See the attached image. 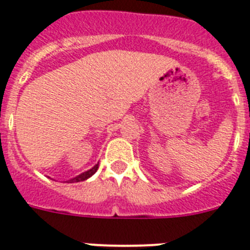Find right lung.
Returning <instances> with one entry per match:
<instances>
[{"label": "right lung", "instance_id": "right-lung-1", "mask_svg": "<svg viewBox=\"0 0 250 250\" xmlns=\"http://www.w3.org/2000/svg\"><path fill=\"white\" fill-rule=\"evenodd\" d=\"M97 170H98V164L94 165V166H93L92 168H90V170L85 171V172H83V174L78 175V176H76V177H73V179H70V180L67 181V183H79V181L86 180V179H89V177L92 176V175L96 174Z\"/></svg>", "mask_w": 250, "mask_h": 250}]
</instances>
